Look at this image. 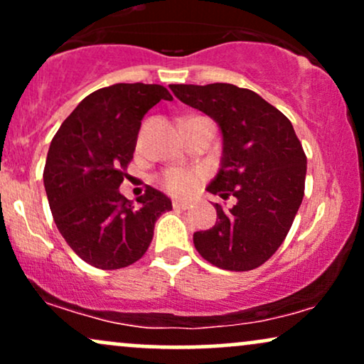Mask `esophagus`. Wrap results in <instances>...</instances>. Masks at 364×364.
<instances>
[{
	"label": "esophagus",
	"instance_id": "1",
	"mask_svg": "<svg viewBox=\"0 0 364 364\" xmlns=\"http://www.w3.org/2000/svg\"><path fill=\"white\" fill-rule=\"evenodd\" d=\"M173 207L178 208V210H186V208H190V203L183 202V200H174Z\"/></svg>",
	"mask_w": 364,
	"mask_h": 364
}]
</instances>
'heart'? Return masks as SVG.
Masks as SVG:
<instances>
[{"mask_svg":"<svg viewBox=\"0 0 364 364\" xmlns=\"http://www.w3.org/2000/svg\"><path fill=\"white\" fill-rule=\"evenodd\" d=\"M164 186L174 195H188L195 190L196 176L186 169H171L164 176Z\"/></svg>","mask_w":364,"mask_h":364,"instance_id":"obj_1","label":"heart"}]
</instances>
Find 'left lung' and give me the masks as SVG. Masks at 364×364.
I'll list each match as a JSON object with an SVG mask.
<instances>
[{
	"label": "left lung",
	"mask_w": 364,
	"mask_h": 364,
	"mask_svg": "<svg viewBox=\"0 0 364 364\" xmlns=\"http://www.w3.org/2000/svg\"><path fill=\"white\" fill-rule=\"evenodd\" d=\"M181 102L205 112L223 135V157L207 191L236 205L193 235L212 265L245 272L260 267L282 245L303 202L306 156L291 121L257 92L231 85H169Z\"/></svg>",
	"instance_id": "1"
}]
</instances>
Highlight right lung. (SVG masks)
Returning <instances> with one entry per match:
<instances>
[{
    "instance_id": "right-lung-1",
    "label": "right lung",
    "mask_w": 364,
    "mask_h": 364,
    "mask_svg": "<svg viewBox=\"0 0 364 364\" xmlns=\"http://www.w3.org/2000/svg\"><path fill=\"white\" fill-rule=\"evenodd\" d=\"M173 101L156 83H114L92 92L58 129L48 152L44 188L58 231L83 262L102 270L144 257L156 220L173 208L149 188L139 205L119 193L140 124L156 104Z\"/></svg>"
}]
</instances>
